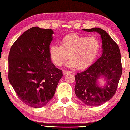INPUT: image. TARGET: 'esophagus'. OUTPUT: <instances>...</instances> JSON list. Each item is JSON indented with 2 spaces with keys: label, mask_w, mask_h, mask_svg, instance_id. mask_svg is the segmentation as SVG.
<instances>
[{
  "label": "esophagus",
  "mask_w": 130,
  "mask_h": 130,
  "mask_svg": "<svg viewBox=\"0 0 130 130\" xmlns=\"http://www.w3.org/2000/svg\"><path fill=\"white\" fill-rule=\"evenodd\" d=\"M63 75H66V74H69V73H70L71 72L70 71H68V70H63Z\"/></svg>",
  "instance_id": "esophagus-1"
}]
</instances>
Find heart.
Masks as SVG:
<instances>
[{
	"mask_svg": "<svg viewBox=\"0 0 130 130\" xmlns=\"http://www.w3.org/2000/svg\"><path fill=\"white\" fill-rule=\"evenodd\" d=\"M99 49L100 43L96 38L71 34L62 38L60 46L52 45L49 48V55L54 64L60 66L70 55L68 67L84 69L94 61Z\"/></svg>",
	"mask_w": 130,
	"mask_h": 130,
	"instance_id": "b5f03b06",
	"label": "heart"
}]
</instances>
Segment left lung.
<instances>
[{"instance_id": "8db88e82", "label": "left lung", "mask_w": 130, "mask_h": 130, "mask_svg": "<svg viewBox=\"0 0 130 130\" xmlns=\"http://www.w3.org/2000/svg\"><path fill=\"white\" fill-rule=\"evenodd\" d=\"M101 35L102 54L87 69L75 75V93L85 104L98 106L111 99L117 90L122 75L121 53L117 43L107 33L99 28L83 29ZM103 77L105 84L101 86L99 79Z\"/></svg>"}]
</instances>
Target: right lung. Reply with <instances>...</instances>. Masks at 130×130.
<instances>
[{"label":"right lung","instance_id":"add662e5","mask_svg":"<svg viewBox=\"0 0 130 130\" xmlns=\"http://www.w3.org/2000/svg\"><path fill=\"white\" fill-rule=\"evenodd\" d=\"M54 32L32 27L14 43L8 57V79L23 103L42 107L53 98L62 71L51 62L50 45Z\"/></svg>","mask_w":130,"mask_h":130}]
</instances>
